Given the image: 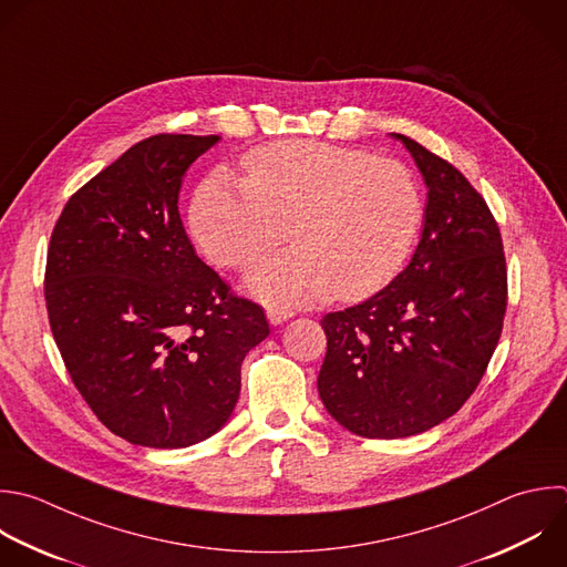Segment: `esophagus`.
I'll list each match as a JSON object with an SVG mask.
<instances>
[{
    "label": "esophagus",
    "instance_id": "obj_1",
    "mask_svg": "<svg viewBox=\"0 0 567 567\" xmlns=\"http://www.w3.org/2000/svg\"><path fill=\"white\" fill-rule=\"evenodd\" d=\"M266 317H268V321H270L272 326H277V323H284V321L292 319L295 312L288 310V308H275V306H270V308L266 310Z\"/></svg>",
    "mask_w": 567,
    "mask_h": 567
}]
</instances>
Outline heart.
Returning a JSON list of instances; mask_svg holds the SVG:
<instances>
[{
    "label": "heart",
    "mask_w": 567,
    "mask_h": 567,
    "mask_svg": "<svg viewBox=\"0 0 567 567\" xmlns=\"http://www.w3.org/2000/svg\"><path fill=\"white\" fill-rule=\"evenodd\" d=\"M246 182L217 173L190 204L202 255L246 270L290 235L297 246L259 261L246 288L275 308L357 301L405 266L423 221L414 173L396 159L312 140L261 146L244 157Z\"/></svg>",
    "instance_id": "b5f03b06"
}]
</instances>
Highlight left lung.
<instances>
[{
	"instance_id": "1",
	"label": "left lung",
	"mask_w": 567,
	"mask_h": 567,
	"mask_svg": "<svg viewBox=\"0 0 567 567\" xmlns=\"http://www.w3.org/2000/svg\"><path fill=\"white\" fill-rule=\"evenodd\" d=\"M425 188L410 264L368 301L321 319L317 388L328 414L365 439H401L452 416L498 343L507 272L498 226L470 182L405 135Z\"/></svg>"
}]
</instances>
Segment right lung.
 Wrapping results in <instances>:
<instances>
[{
    "mask_svg": "<svg viewBox=\"0 0 567 567\" xmlns=\"http://www.w3.org/2000/svg\"><path fill=\"white\" fill-rule=\"evenodd\" d=\"M219 135H155L66 204L51 237L47 308L71 379L97 419L146 447H188L226 425L241 361L268 334L195 252L179 190Z\"/></svg>",
    "mask_w": 567,
    "mask_h": 567,
    "instance_id": "1",
    "label": "right lung"
}]
</instances>
